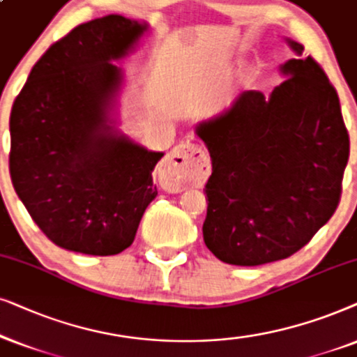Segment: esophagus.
<instances>
[{"label":"esophagus","instance_id":"esophagus-1","mask_svg":"<svg viewBox=\"0 0 357 357\" xmlns=\"http://www.w3.org/2000/svg\"><path fill=\"white\" fill-rule=\"evenodd\" d=\"M208 174L211 165L207 156L197 145L192 144L178 145L161 165V179L173 192L202 186Z\"/></svg>","mask_w":357,"mask_h":357}]
</instances>
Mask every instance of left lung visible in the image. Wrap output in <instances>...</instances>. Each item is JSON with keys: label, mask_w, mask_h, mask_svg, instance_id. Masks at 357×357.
I'll use <instances>...</instances> for the list:
<instances>
[{"label": "left lung", "mask_w": 357, "mask_h": 357, "mask_svg": "<svg viewBox=\"0 0 357 357\" xmlns=\"http://www.w3.org/2000/svg\"><path fill=\"white\" fill-rule=\"evenodd\" d=\"M281 66L273 93L243 91L199 123L212 174L206 246L223 263L259 266L303 248L333 215L349 158L340 98L303 45Z\"/></svg>", "instance_id": "1"}]
</instances>
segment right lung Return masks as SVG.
Wrapping results in <instances>:
<instances>
[{"mask_svg":"<svg viewBox=\"0 0 357 357\" xmlns=\"http://www.w3.org/2000/svg\"><path fill=\"white\" fill-rule=\"evenodd\" d=\"M146 27L119 14L79 24L40 56L13 104V186L60 248L121 253L158 194L151 171L163 153L121 135L109 119L123 79L111 61Z\"/></svg>","mask_w":357,"mask_h":357,"instance_id":"obj_1","label":"right lung"}]
</instances>
